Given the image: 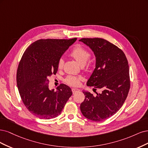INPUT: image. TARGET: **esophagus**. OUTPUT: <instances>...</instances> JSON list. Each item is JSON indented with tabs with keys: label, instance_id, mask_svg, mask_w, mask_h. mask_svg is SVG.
<instances>
[{
	"label": "esophagus",
	"instance_id": "34e87169",
	"mask_svg": "<svg viewBox=\"0 0 148 148\" xmlns=\"http://www.w3.org/2000/svg\"><path fill=\"white\" fill-rule=\"evenodd\" d=\"M72 91H73V93H75V92H79V91H80V90H79V89H78V88H72Z\"/></svg>",
	"mask_w": 148,
	"mask_h": 148
}]
</instances>
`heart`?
<instances>
[{"instance_id":"1","label":"heart","mask_w":148,"mask_h":148,"mask_svg":"<svg viewBox=\"0 0 148 148\" xmlns=\"http://www.w3.org/2000/svg\"><path fill=\"white\" fill-rule=\"evenodd\" d=\"M70 55L74 58L81 66H84L86 63L87 61L89 58L90 54L89 51L84 47L80 45H76L71 51ZM64 60L63 58L60 59L58 61V68L62 69L63 67ZM80 77H75L73 75H69L66 79V82L71 86H77L80 83Z\"/></svg>"}]
</instances>
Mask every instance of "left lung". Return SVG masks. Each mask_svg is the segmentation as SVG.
Segmentation results:
<instances>
[{
	"label": "left lung",
	"instance_id": "obj_1",
	"mask_svg": "<svg viewBox=\"0 0 148 148\" xmlns=\"http://www.w3.org/2000/svg\"><path fill=\"white\" fill-rule=\"evenodd\" d=\"M79 41L92 50L96 58L95 68L87 81V86L103 90L96 96L83 91L85 99L80 104L81 112L93 121L106 120L121 109L129 92L127 58L122 50L101 38H83Z\"/></svg>",
	"mask_w": 148,
	"mask_h": 148
}]
</instances>
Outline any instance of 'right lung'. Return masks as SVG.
<instances>
[{
  "instance_id": "add662e5",
  "label": "right lung",
  "mask_w": 148,
  "mask_h": 148,
  "mask_svg": "<svg viewBox=\"0 0 148 148\" xmlns=\"http://www.w3.org/2000/svg\"><path fill=\"white\" fill-rule=\"evenodd\" d=\"M76 40L40 39L24 53L17 70V86L24 104L35 116L56 117L72 95L71 88L65 84H61L56 91L50 90L49 78L56 74L61 57Z\"/></svg>"
}]
</instances>
